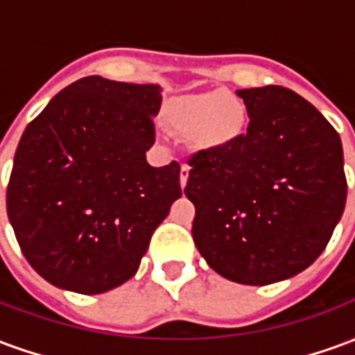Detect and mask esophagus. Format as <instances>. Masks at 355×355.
Wrapping results in <instances>:
<instances>
[{
    "mask_svg": "<svg viewBox=\"0 0 355 355\" xmlns=\"http://www.w3.org/2000/svg\"><path fill=\"white\" fill-rule=\"evenodd\" d=\"M188 173H190V167L188 165H182L180 167V186L184 188L186 182H188Z\"/></svg>",
    "mask_w": 355,
    "mask_h": 355,
    "instance_id": "34e87169",
    "label": "esophagus"
}]
</instances>
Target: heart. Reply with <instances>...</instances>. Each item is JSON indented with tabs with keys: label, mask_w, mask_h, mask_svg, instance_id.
Listing matches in <instances>:
<instances>
[{
	"label": "heart",
	"mask_w": 355,
	"mask_h": 355,
	"mask_svg": "<svg viewBox=\"0 0 355 355\" xmlns=\"http://www.w3.org/2000/svg\"><path fill=\"white\" fill-rule=\"evenodd\" d=\"M165 123L180 135H188L200 152H216L243 137L249 112L243 101L223 91L190 94L173 101L165 108Z\"/></svg>",
	"instance_id": "heart-1"
}]
</instances>
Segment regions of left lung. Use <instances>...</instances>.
<instances>
[{
    "instance_id": "obj_1",
    "label": "left lung",
    "mask_w": 355,
    "mask_h": 355,
    "mask_svg": "<svg viewBox=\"0 0 355 355\" xmlns=\"http://www.w3.org/2000/svg\"><path fill=\"white\" fill-rule=\"evenodd\" d=\"M247 135L190 157L184 193L196 207L193 243L216 274L270 285L310 266L346 205L343 142L300 94L239 89Z\"/></svg>"
}]
</instances>
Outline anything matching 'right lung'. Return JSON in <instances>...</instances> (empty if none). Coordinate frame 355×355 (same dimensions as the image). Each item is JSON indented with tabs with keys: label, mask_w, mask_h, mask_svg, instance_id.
<instances>
[{
	"label": "right lung",
	"mask_w": 355,
	"mask_h": 355,
	"mask_svg": "<svg viewBox=\"0 0 355 355\" xmlns=\"http://www.w3.org/2000/svg\"><path fill=\"white\" fill-rule=\"evenodd\" d=\"M157 83L101 76L62 89L28 125L7 186L22 254L58 289L98 295L137 274L182 196L180 165L152 167Z\"/></svg>",
	"instance_id": "1"
}]
</instances>
